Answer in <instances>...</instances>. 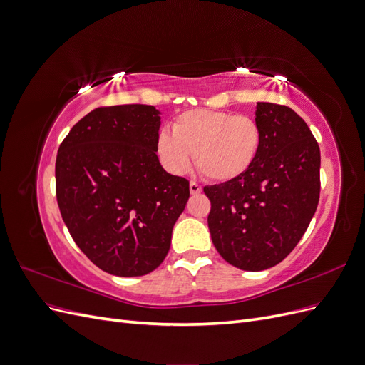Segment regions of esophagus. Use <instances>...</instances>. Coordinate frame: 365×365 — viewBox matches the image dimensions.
I'll return each instance as SVG.
<instances>
[{"instance_id": "esophagus-1", "label": "esophagus", "mask_w": 365, "mask_h": 365, "mask_svg": "<svg viewBox=\"0 0 365 365\" xmlns=\"http://www.w3.org/2000/svg\"><path fill=\"white\" fill-rule=\"evenodd\" d=\"M190 193L192 195H200L201 192H202V187L197 184V182H195V181H190Z\"/></svg>"}]
</instances>
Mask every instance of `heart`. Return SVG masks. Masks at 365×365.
<instances>
[{
    "label": "heart",
    "mask_w": 365,
    "mask_h": 365,
    "mask_svg": "<svg viewBox=\"0 0 365 365\" xmlns=\"http://www.w3.org/2000/svg\"><path fill=\"white\" fill-rule=\"evenodd\" d=\"M263 132L256 120L228 111L190 109L175 118L172 130L157 135V155L173 175L197 168L210 180L228 182L244 176L256 163Z\"/></svg>",
    "instance_id": "1"
}]
</instances>
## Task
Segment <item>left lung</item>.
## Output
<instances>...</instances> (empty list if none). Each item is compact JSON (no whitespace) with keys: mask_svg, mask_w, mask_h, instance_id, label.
Segmentation results:
<instances>
[{"mask_svg":"<svg viewBox=\"0 0 365 365\" xmlns=\"http://www.w3.org/2000/svg\"><path fill=\"white\" fill-rule=\"evenodd\" d=\"M259 157L239 180L204 187L213 245L244 271L275 267L295 248L319 200V148L291 108L257 102Z\"/></svg>","mask_w":365,"mask_h":365,"instance_id":"8db88e82","label":"left lung"}]
</instances>
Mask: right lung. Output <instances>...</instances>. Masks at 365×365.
<instances>
[{"instance_id": "1", "label": "right lung", "mask_w": 365, "mask_h": 365, "mask_svg": "<svg viewBox=\"0 0 365 365\" xmlns=\"http://www.w3.org/2000/svg\"><path fill=\"white\" fill-rule=\"evenodd\" d=\"M161 113L150 105L97 108L58 150L56 197L65 225L102 271L138 277L158 268L189 201V181L157 157Z\"/></svg>"}]
</instances>
